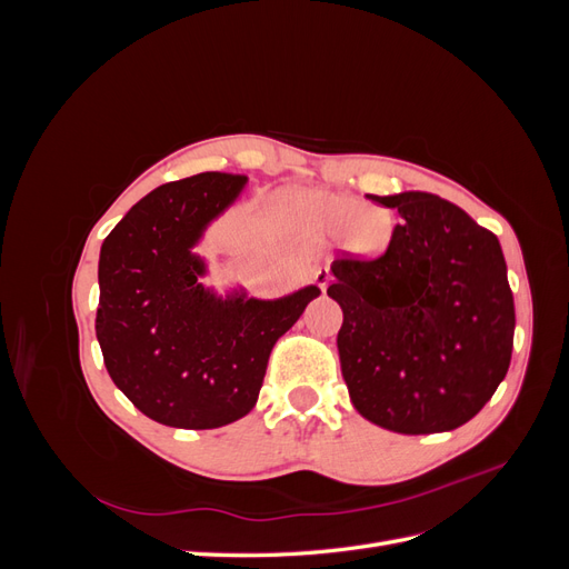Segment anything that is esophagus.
Segmentation results:
<instances>
[{
  "label": "esophagus",
  "instance_id": "obj_1",
  "mask_svg": "<svg viewBox=\"0 0 569 569\" xmlns=\"http://www.w3.org/2000/svg\"><path fill=\"white\" fill-rule=\"evenodd\" d=\"M313 280H316V284L325 291V289H327V284L332 282V272L327 270V268H318V270L313 272Z\"/></svg>",
  "mask_w": 569,
  "mask_h": 569
}]
</instances>
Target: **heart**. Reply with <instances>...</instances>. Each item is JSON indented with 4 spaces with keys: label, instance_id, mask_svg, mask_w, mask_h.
<instances>
[{
    "label": "heart",
    "instance_id": "b5f03b06",
    "mask_svg": "<svg viewBox=\"0 0 569 569\" xmlns=\"http://www.w3.org/2000/svg\"><path fill=\"white\" fill-rule=\"evenodd\" d=\"M301 211L325 234H341L347 232L349 242L360 253H377L389 242L391 220L380 209L327 192H308L299 197Z\"/></svg>",
    "mask_w": 569,
    "mask_h": 569
}]
</instances>
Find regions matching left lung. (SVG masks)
I'll return each mask as SVG.
<instances>
[{"label": "left lung", "instance_id": "obj_1", "mask_svg": "<svg viewBox=\"0 0 569 569\" xmlns=\"http://www.w3.org/2000/svg\"><path fill=\"white\" fill-rule=\"evenodd\" d=\"M372 201L401 216L387 251L337 258L327 287L343 313V382L360 416L389 432H451L510 366L515 303L501 244L437 194Z\"/></svg>", "mask_w": 569, "mask_h": 569}]
</instances>
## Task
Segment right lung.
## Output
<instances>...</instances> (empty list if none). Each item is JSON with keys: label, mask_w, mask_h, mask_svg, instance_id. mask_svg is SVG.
<instances>
[{"label": "right lung", "mask_w": 569, "mask_h": 569, "mask_svg": "<svg viewBox=\"0 0 569 569\" xmlns=\"http://www.w3.org/2000/svg\"><path fill=\"white\" fill-rule=\"evenodd\" d=\"M247 176L199 173L137 201L99 253L97 339L113 385L147 418L180 429L230 425L256 406L270 351L320 289L261 301L206 289L192 249Z\"/></svg>", "instance_id": "add662e5"}]
</instances>
